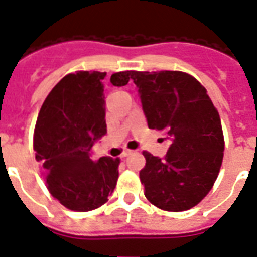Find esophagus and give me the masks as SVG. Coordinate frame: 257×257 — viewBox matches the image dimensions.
I'll list each match as a JSON object with an SVG mask.
<instances>
[{"label": "esophagus", "instance_id": "1", "mask_svg": "<svg viewBox=\"0 0 257 257\" xmlns=\"http://www.w3.org/2000/svg\"><path fill=\"white\" fill-rule=\"evenodd\" d=\"M131 154H133V150H124L122 153V158H126V157H128V156H131Z\"/></svg>", "mask_w": 257, "mask_h": 257}]
</instances>
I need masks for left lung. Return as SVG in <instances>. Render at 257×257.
Listing matches in <instances>:
<instances>
[{
	"label": "left lung",
	"instance_id": "obj_1",
	"mask_svg": "<svg viewBox=\"0 0 257 257\" xmlns=\"http://www.w3.org/2000/svg\"><path fill=\"white\" fill-rule=\"evenodd\" d=\"M137 85L149 128L166 135L172 145L164 158L145 151L139 172L145 196L168 212L196 206L213 186L221 168L224 137L220 115L206 89L180 71L137 72ZM110 81L118 87V75Z\"/></svg>",
	"mask_w": 257,
	"mask_h": 257
}]
</instances>
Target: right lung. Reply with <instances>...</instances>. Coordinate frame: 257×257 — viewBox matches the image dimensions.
Here are the masks:
<instances>
[{
  "instance_id": "1",
  "label": "right lung",
  "mask_w": 257,
  "mask_h": 257,
  "mask_svg": "<svg viewBox=\"0 0 257 257\" xmlns=\"http://www.w3.org/2000/svg\"><path fill=\"white\" fill-rule=\"evenodd\" d=\"M118 87L130 71L118 72ZM106 72L79 71L57 83L41 106L36 122V160L47 173L48 190L65 208L96 209L108 201L118 180L119 158L91 156L93 143L106 135Z\"/></svg>"
}]
</instances>
